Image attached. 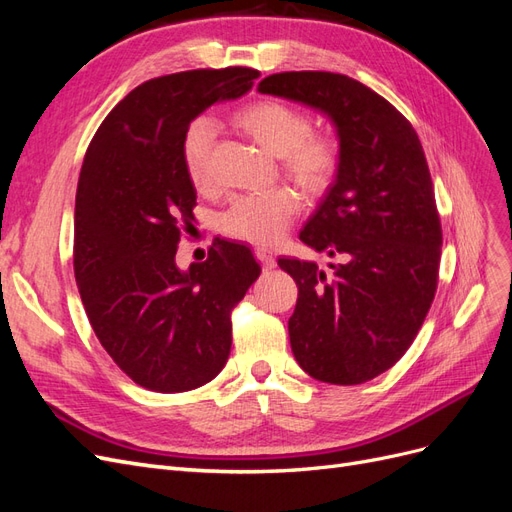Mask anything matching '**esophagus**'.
<instances>
[{"instance_id":"obj_1","label":"esophagus","mask_w":512,"mask_h":512,"mask_svg":"<svg viewBox=\"0 0 512 512\" xmlns=\"http://www.w3.org/2000/svg\"><path fill=\"white\" fill-rule=\"evenodd\" d=\"M254 256H256V260L260 262L262 269H265V271H271V269L275 267V258H273V254H271V252H267V250H260V247H258V250L254 252Z\"/></svg>"}]
</instances>
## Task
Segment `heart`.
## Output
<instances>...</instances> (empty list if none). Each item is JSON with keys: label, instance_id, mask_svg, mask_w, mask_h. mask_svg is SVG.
Returning a JSON list of instances; mask_svg holds the SVG:
<instances>
[{"label": "heart", "instance_id": "b5f03b06", "mask_svg": "<svg viewBox=\"0 0 512 512\" xmlns=\"http://www.w3.org/2000/svg\"><path fill=\"white\" fill-rule=\"evenodd\" d=\"M232 123L262 149L280 158L282 173L307 196L327 194L339 173V145L333 136L314 132L312 117L280 100L262 98L232 113ZM218 130L207 117L190 123L183 134L181 158L196 190L209 185V160ZM299 213V198L288 188L243 196L220 218L224 235L269 247L280 241Z\"/></svg>", "mask_w": 512, "mask_h": 512}]
</instances>
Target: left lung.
I'll use <instances>...</instances> for the list:
<instances>
[{"label":"left lung","mask_w":512,"mask_h":512,"mask_svg":"<svg viewBox=\"0 0 512 512\" xmlns=\"http://www.w3.org/2000/svg\"><path fill=\"white\" fill-rule=\"evenodd\" d=\"M329 115L339 173L299 239L339 258H280L299 286L290 346L309 376L361 384L412 346L438 288L442 226L425 151L412 123L363 83L335 72H280L258 83Z\"/></svg>","instance_id":"1"}]
</instances>
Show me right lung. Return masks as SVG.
Here are the masks:
<instances>
[{
    "label": "right lung",
    "mask_w": 512,
    "mask_h": 512,
    "mask_svg": "<svg viewBox=\"0 0 512 512\" xmlns=\"http://www.w3.org/2000/svg\"><path fill=\"white\" fill-rule=\"evenodd\" d=\"M254 68L188 70L132 89L87 147L74 207V277L102 348L138 386L192 391L224 369L230 314L260 275L250 247L215 239L175 265L196 190L181 158L192 119L252 89Z\"/></svg>",
    "instance_id": "right-lung-1"
}]
</instances>
